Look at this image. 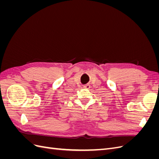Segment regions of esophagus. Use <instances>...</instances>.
<instances>
[{"mask_svg":"<svg viewBox=\"0 0 159 159\" xmlns=\"http://www.w3.org/2000/svg\"><path fill=\"white\" fill-rule=\"evenodd\" d=\"M84 88L85 89H89V88H90V85L86 84V85H85L84 86Z\"/></svg>","mask_w":159,"mask_h":159,"instance_id":"esophagus-1","label":"esophagus"}]
</instances>
